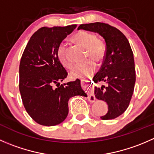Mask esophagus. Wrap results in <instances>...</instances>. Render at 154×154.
Masks as SVG:
<instances>
[{
  "mask_svg": "<svg viewBox=\"0 0 154 154\" xmlns=\"http://www.w3.org/2000/svg\"><path fill=\"white\" fill-rule=\"evenodd\" d=\"M81 85L86 89L87 94H88V100L91 102H94L95 100V97H94V90H93V86H91V84H90L88 81L81 80Z\"/></svg>",
  "mask_w": 154,
  "mask_h": 154,
  "instance_id": "34e87169",
  "label": "esophagus"
}]
</instances>
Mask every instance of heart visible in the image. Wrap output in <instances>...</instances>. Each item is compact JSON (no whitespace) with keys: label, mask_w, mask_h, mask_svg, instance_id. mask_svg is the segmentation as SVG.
Segmentation results:
<instances>
[{"label":"heart","mask_w":154,"mask_h":154,"mask_svg":"<svg viewBox=\"0 0 154 154\" xmlns=\"http://www.w3.org/2000/svg\"><path fill=\"white\" fill-rule=\"evenodd\" d=\"M73 40L77 44L86 48L87 51L86 57L92 58L95 61L100 62L104 58L106 53V46L101 40L97 38L95 34L85 30H80L73 36ZM57 56L60 63L65 67L70 68L72 63L69 61L67 56L66 47L64 45H60L57 50ZM96 64L92 60H88L85 63L77 65L70 71V75L72 78H85L93 74L95 71Z\"/></svg>","instance_id":"b5f03b06"}]
</instances>
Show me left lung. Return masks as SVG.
I'll return each mask as SVG.
<instances>
[{
	"label": "left lung",
	"instance_id": "obj_1",
	"mask_svg": "<svg viewBox=\"0 0 154 154\" xmlns=\"http://www.w3.org/2000/svg\"><path fill=\"white\" fill-rule=\"evenodd\" d=\"M80 29L97 32L106 42L103 65L93 80L96 83H106L100 88L94 87L96 98L106 102L108 105V112L100 119H114L127 109L134 90L136 71L131 47L119 29L105 23L80 24L77 29Z\"/></svg>",
	"mask_w": 154,
	"mask_h": 154
}]
</instances>
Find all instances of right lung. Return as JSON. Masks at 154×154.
Returning a JSON list of instances; mask_svg holds the SVG:
<instances>
[{"mask_svg":"<svg viewBox=\"0 0 154 154\" xmlns=\"http://www.w3.org/2000/svg\"><path fill=\"white\" fill-rule=\"evenodd\" d=\"M77 25L42 27L29 38L19 66V90L26 111L36 123L55 126L68 114V100L87 97L80 81L60 85L68 75L57 50ZM57 86L54 87V85Z\"/></svg>","mask_w":154,"mask_h":154,"instance_id":"obj_1","label":"right lung"}]
</instances>
